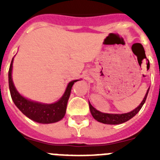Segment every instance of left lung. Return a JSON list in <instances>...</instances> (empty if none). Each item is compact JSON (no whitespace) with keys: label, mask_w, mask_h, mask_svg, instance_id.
<instances>
[{"label":"left lung","mask_w":160,"mask_h":160,"mask_svg":"<svg viewBox=\"0 0 160 160\" xmlns=\"http://www.w3.org/2000/svg\"><path fill=\"white\" fill-rule=\"evenodd\" d=\"M149 89L147 91L146 95L144 97L142 102L140 103V105L138 106L137 108H135L134 111H131V112L126 113V114H106V113H102L100 111H97L95 108H94L92 107V105L89 102L90 113H91V114H92V116L94 117V119H96L97 121H98L100 122H102V123L114 124V125H115V124H120L122 123V122H127L129 119H131V118H133L138 111H140V109L142 108L144 102L146 101Z\"/></svg>","instance_id":"obj_1"}]
</instances>
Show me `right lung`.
Listing matches in <instances>:
<instances>
[{"label":"right lung","instance_id":"add662e5","mask_svg":"<svg viewBox=\"0 0 160 160\" xmlns=\"http://www.w3.org/2000/svg\"><path fill=\"white\" fill-rule=\"evenodd\" d=\"M12 60L8 70V87L11 98L17 107L25 116L39 123H53L60 121L66 114V106L72 87L74 82L78 80L72 81L68 84L64 95L57 102L53 104H43L25 98L17 91L12 80Z\"/></svg>","mask_w":160,"mask_h":160}]
</instances>
